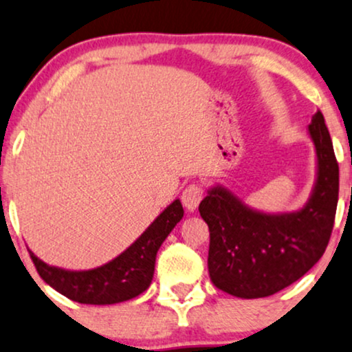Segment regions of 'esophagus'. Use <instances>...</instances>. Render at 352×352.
<instances>
[{"instance_id": "esophagus-1", "label": "esophagus", "mask_w": 352, "mask_h": 352, "mask_svg": "<svg viewBox=\"0 0 352 352\" xmlns=\"http://www.w3.org/2000/svg\"><path fill=\"white\" fill-rule=\"evenodd\" d=\"M203 199V188H199L198 185H190L186 186L182 193V204L188 209V211H195L198 208V204Z\"/></svg>"}]
</instances>
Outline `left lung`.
<instances>
[{"mask_svg": "<svg viewBox=\"0 0 352 352\" xmlns=\"http://www.w3.org/2000/svg\"><path fill=\"white\" fill-rule=\"evenodd\" d=\"M307 131L317 173L300 209L258 211L222 185L211 186L199 203L209 228V278L221 291L240 299L273 296L300 279L324 253L335 224L340 168L320 110Z\"/></svg>", "mask_w": 352, "mask_h": 352, "instance_id": "left-lung-1", "label": "left lung"}]
</instances>
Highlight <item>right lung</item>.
Segmentation results:
<instances>
[{
    "label": "right lung",
    "mask_w": 352,
    "mask_h": 352,
    "mask_svg": "<svg viewBox=\"0 0 352 352\" xmlns=\"http://www.w3.org/2000/svg\"><path fill=\"white\" fill-rule=\"evenodd\" d=\"M184 217L180 199L168 204L126 250L92 270L50 266L28 248L40 278L68 299L89 305H112L143 294L154 276L155 255Z\"/></svg>",
    "instance_id": "1"
}]
</instances>
